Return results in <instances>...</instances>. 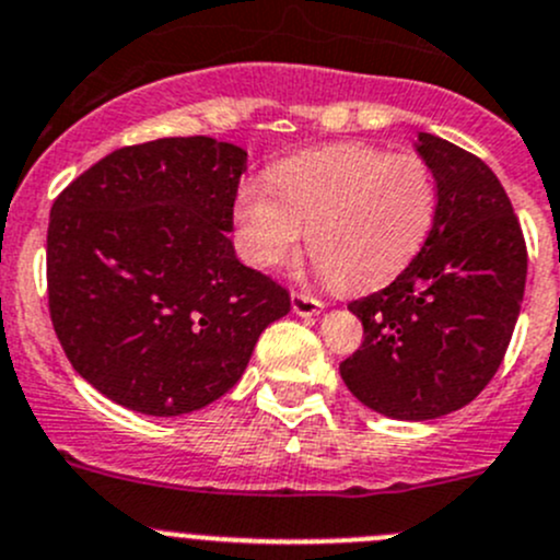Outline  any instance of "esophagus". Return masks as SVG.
Wrapping results in <instances>:
<instances>
[{
	"label": "esophagus",
	"instance_id": "esophagus-1",
	"mask_svg": "<svg viewBox=\"0 0 560 560\" xmlns=\"http://www.w3.org/2000/svg\"><path fill=\"white\" fill-rule=\"evenodd\" d=\"M293 313L302 315V318H313V315L323 313V302L315 296H307V293H291Z\"/></svg>",
	"mask_w": 560,
	"mask_h": 560
}]
</instances>
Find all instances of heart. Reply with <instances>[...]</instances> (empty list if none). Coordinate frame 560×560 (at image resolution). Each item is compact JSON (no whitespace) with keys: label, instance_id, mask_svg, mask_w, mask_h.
Listing matches in <instances>:
<instances>
[{"label":"heart","instance_id":"b5f03b06","mask_svg":"<svg viewBox=\"0 0 560 560\" xmlns=\"http://www.w3.org/2000/svg\"><path fill=\"white\" fill-rule=\"evenodd\" d=\"M269 180L245 183L234 199L247 261L280 269L310 229L320 272L353 291L396 278L418 256L436 215L429 164L366 142L293 155L275 166Z\"/></svg>","mask_w":560,"mask_h":560}]
</instances>
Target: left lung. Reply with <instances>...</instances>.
<instances>
[{
	"label": "left lung",
	"instance_id": "8db88e82",
	"mask_svg": "<svg viewBox=\"0 0 560 560\" xmlns=\"http://www.w3.org/2000/svg\"><path fill=\"white\" fill-rule=\"evenodd\" d=\"M415 151L436 183L434 223L399 278L350 302L364 342L339 364L350 394L394 420L442 418L477 399L515 331L528 267L491 166L425 131Z\"/></svg>",
	"mask_w": 560,
	"mask_h": 560
}]
</instances>
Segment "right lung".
Instances as JSON below:
<instances>
[{"mask_svg": "<svg viewBox=\"0 0 560 560\" xmlns=\"http://www.w3.org/2000/svg\"><path fill=\"white\" fill-rule=\"evenodd\" d=\"M247 151L212 137L120 148L72 180L48 226V304L74 372L155 418L221 399L291 296L234 253Z\"/></svg>", "mask_w": 560, "mask_h": 560, "instance_id": "right-lung-1", "label": "right lung"}]
</instances>
